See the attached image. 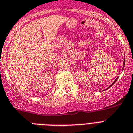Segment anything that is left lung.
Returning a JSON list of instances; mask_svg holds the SVG:
<instances>
[{
  "label": "left lung",
  "instance_id": "obj_1",
  "mask_svg": "<svg viewBox=\"0 0 133 133\" xmlns=\"http://www.w3.org/2000/svg\"><path fill=\"white\" fill-rule=\"evenodd\" d=\"M124 64H125V59H124V63H123V65H124ZM118 78H116V79H115V82H113V83H112V84H111V85H110V86H109V87H108V88H110V87H111V86H112L113 84H115V82H116V80H117V79H118Z\"/></svg>",
  "mask_w": 133,
  "mask_h": 133
}]
</instances>
